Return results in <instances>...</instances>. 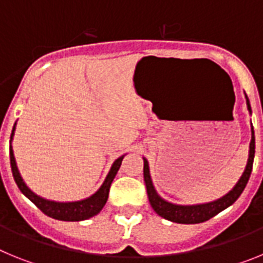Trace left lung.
<instances>
[{"mask_svg": "<svg viewBox=\"0 0 263 263\" xmlns=\"http://www.w3.org/2000/svg\"><path fill=\"white\" fill-rule=\"evenodd\" d=\"M246 97V105H248V110L252 115V108H250V103L248 96ZM254 153H255V137H254V129L252 126V139H250L249 145V158H248V163H246L245 170H243L242 175L238 179V182L236 183L231 191L224 195L222 197L217 199V200L210 201V203L204 204H194V205H179V204L170 203V201L164 200L158 195L155 191V187L153 184L152 176H150V167H148V162L146 158H143V179H145L146 190H147V196L150 205L153 206V210L160 216V217L166 218L168 221L178 222V224H199V222H204L206 220L212 218L217 213L221 211L227 210L228 206H231L234 201L240 197L242 191L245 190L248 180L250 178L253 168V160H254Z\"/></svg>", "mask_w": 263, "mask_h": 263, "instance_id": "left-lung-1", "label": "left lung"}]
</instances>
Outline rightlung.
Listing matches in <instances>:
<instances>
[{"mask_svg": "<svg viewBox=\"0 0 263 263\" xmlns=\"http://www.w3.org/2000/svg\"><path fill=\"white\" fill-rule=\"evenodd\" d=\"M15 125L14 124L13 130H11L10 136V166H11V173H13L14 180L17 183L18 188L21 190L25 196L31 200L32 203L38 206L39 210L45 215L50 216V217L55 218V220H62V221H81V220H87L89 217H93L97 213H100V211L103 210L104 205L106 204L109 196V188H110L111 182L115 176L117 175V171L120 170L121 163H122V159H124L125 155H121L120 158L113 162L110 170H109L108 175H106L105 180L101 184V187L95 192L93 195H90L87 199H83V200L78 201H53L45 199V197L38 196L36 194L30 190L26 185V183L23 182L22 176H21L20 171H18L17 163H15V158H14L13 147H11V141H13L14 137V130H15Z\"/></svg>", "mask_w": 263, "mask_h": 263, "instance_id": "obj_1", "label": "right lung"}]
</instances>
